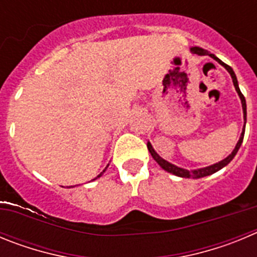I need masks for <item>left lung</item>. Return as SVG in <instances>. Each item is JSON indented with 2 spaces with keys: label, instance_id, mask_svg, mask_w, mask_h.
I'll return each mask as SVG.
<instances>
[{
  "label": "left lung",
  "instance_id": "left-lung-1",
  "mask_svg": "<svg viewBox=\"0 0 257 257\" xmlns=\"http://www.w3.org/2000/svg\"><path fill=\"white\" fill-rule=\"evenodd\" d=\"M190 51L193 52V54H197V55H208L211 56V58L213 59V60H216L217 63H219L220 65H222V67L225 68L226 70L229 72V74H230L231 79H233V85H234L235 87V91H237L238 96H239L240 99V103H242V109H243V119H244V124H243V128H242V134H240L239 136V140H238L237 145H235V148L233 149V152H231L230 154H229L226 158H224L222 161H220V162L217 163H213V165L211 166H207V167H202V169H197V170H185V169H181V167H178V166H175L174 163H170L169 161L163 160L162 157L160 156V154L157 153L156 151L153 149V147H152L151 143L148 142V144H147V147H148V151L149 153L152 154V157L154 158V161H156L158 165L162 167L165 171L170 172V174H174L176 175V176H179V178H188V179H199V178H205V176H208V175H212L215 174V172H217L219 170H221L222 167H225L226 165H228L229 162H230L233 158L235 157V154H237L238 149L240 148V145H242V142H243V136H244V128H246V117H247V110H246V99H244L243 94L240 92L239 90V86H238V81H237V76H235L234 70L231 69L229 65H226L225 63H222L221 60H220L217 56H215L213 54H210L208 51H206V50L201 49V47H190Z\"/></svg>",
  "mask_w": 257,
  "mask_h": 257
}]
</instances>
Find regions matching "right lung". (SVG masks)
I'll list each match as a JSON object with an SVG mask.
<instances>
[{
  "mask_svg": "<svg viewBox=\"0 0 257 257\" xmlns=\"http://www.w3.org/2000/svg\"><path fill=\"white\" fill-rule=\"evenodd\" d=\"M106 167H108V166H106ZM106 167H105V170H106ZM105 170H104V171H103V172H100V174L97 175V176H96V178H95V179H97V178H100L101 175H103V174H104V172H105ZM95 179H94V180H95Z\"/></svg>",
  "mask_w": 257,
  "mask_h": 257,
  "instance_id": "add662e5",
  "label": "right lung"
}]
</instances>
